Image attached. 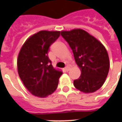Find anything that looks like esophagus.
Wrapping results in <instances>:
<instances>
[{
  "instance_id": "obj_1",
  "label": "esophagus",
  "mask_w": 122,
  "mask_h": 122,
  "mask_svg": "<svg viewBox=\"0 0 122 122\" xmlns=\"http://www.w3.org/2000/svg\"><path fill=\"white\" fill-rule=\"evenodd\" d=\"M70 70V68L69 67V66H66V67L65 68V70L66 71H68Z\"/></svg>"
}]
</instances>
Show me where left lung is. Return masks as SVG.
Listing matches in <instances>:
<instances>
[{
    "label": "left lung",
    "mask_w": 122,
    "mask_h": 122,
    "mask_svg": "<svg viewBox=\"0 0 122 122\" xmlns=\"http://www.w3.org/2000/svg\"><path fill=\"white\" fill-rule=\"evenodd\" d=\"M73 51L81 74L74 81L76 89L85 93L95 92L104 83L110 62L105 47L96 38L81 29L61 31Z\"/></svg>",
    "instance_id": "obj_1"
}]
</instances>
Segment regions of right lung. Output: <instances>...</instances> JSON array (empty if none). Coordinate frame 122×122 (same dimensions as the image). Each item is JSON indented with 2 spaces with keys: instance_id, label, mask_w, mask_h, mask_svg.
<instances>
[{
  "instance_id": "obj_1",
  "label": "right lung",
  "mask_w": 122,
  "mask_h": 122,
  "mask_svg": "<svg viewBox=\"0 0 122 122\" xmlns=\"http://www.w3.org/2000/svg\"><path fill=\"white\" fill-rule=\"evenodd\" d=\"M60 35V31L41 30L28 38L20 49L18 74L25 87L35 97H47L57 87L62 72L52 66L48 52Z\"/></svg>"
}]
</instances>
